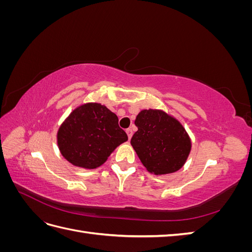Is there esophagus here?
I'll use <instances>...</instances> for the list:
<instances>
[{"label": "esophagus", "instance_id": "obj_1", "mask_svg": "<svg viewBox=\"0 0 252 252\" xmlns=\"http://www.w3.org/2000/svg\"><path fill=\"white\" fill-rule=\"evenodd\" d=\"M126 133H127V135H128V138H129V140L131 139V136H132V129H130V128H128L127 130H126Z\"/></svg>", "mask_w": 252, "mask_h": 252}]
</instances>
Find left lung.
<instances>
[{"instance_id": "left-lung-1", "label": "left lung", "mask_w": 252, "mask_h": 252, "mask_svg": "<svg viewBox=\"0 0 252 252\" xmlns=\"http://www.w3.org/2000/svg\"><path fill=\"white\" fill-rule=\"evenodd\" d=\"M138 127L131 145L149 172L167 174L185 164L191 141L178 120L162 110H142L134 121Z\"/></svg>"}]
</instances>
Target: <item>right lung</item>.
Returning a JSON list of instances; mask_svg holds the SVG:
<instances>
[{"label": "right lung", "instance_id": "add662e5", "mask_svg": "<svg viewBox=\"0 0 252 252\" xmlns=\"http://www.w3.org/2000/svg\"><path fill=\"white\" fill-rule=\"evenodd\" d=\"M127 140L117 114L98 103H87L74 109L58 131L62 156L72 165L86 169L104 164Z\"/></svg>", "mask_w": 252, "mask_h": 252}]
</instances>
